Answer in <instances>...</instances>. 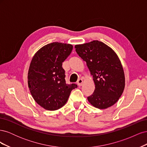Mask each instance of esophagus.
Listing matches in <instances>:
<instances>
[{
  "mask_svg": "<svg viewBox=\"0 0 147 147\" xmlns=\"http://www.w3.org/2000/svg\"><path fill=\"white\" fill-rule=\"evenodd\" d=\"M77 84H78V86H82V84H83V79H82V78L78 79V81H77Z\"/></svg>",
  "mask_w": 147,
  "mask_h": 147,
  "instance_id": "obj_1",
  "label": "esophagus"
}]
</instances>
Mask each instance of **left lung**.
<instances>
[{
  "instance_id": "8db88e82",
  "label": "left lung",
  "mask_w": 147,
  "mask_h": 147,
  "mask_svg": "<svg viewBox=\"0 0 147 147\" xmlns=\"http://www.w3.org/2000/svg\"><path fill=\"white\" fill-rule=\"evenodd\" d=\"M75 51L84 61L95 84L88 100L94 107L105 109L117 103L125 86V77L117 53L104 43L93 40L76 45Z\"/></svg>"
}]
</instances>
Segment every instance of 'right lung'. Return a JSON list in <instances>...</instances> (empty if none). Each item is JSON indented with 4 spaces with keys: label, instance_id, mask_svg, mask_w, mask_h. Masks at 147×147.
<instances>
[{
    "label": "right lung",
    "instance_id": "add662e5",
    "mask_svg": "<svg viewBox=\"0 0 147 147\" xmlns=\"http://www.w3.org/2000/svg\"><path fill=\"white\" fill-rule=\"evenodd\" d=\"M71 44L53 42L35 53L29 65L28 82L30 94L44 109L56 110L66 104L76 84H67L63 62L72 51Z\"/></svg>",
    "mask_w": 147,
    "mask_h": 147
}]
</instances>
